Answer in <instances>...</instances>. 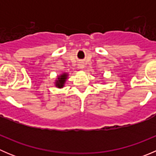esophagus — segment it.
I'll use <instances>...</instances> for the list:
<instances>
[{
	"label": "esophagus",
	"instance_id": "obj_1",
	"mask_svg": "<svg viewBox=\"0 0 156 156\" xmlns=\"http://www.w3.org/2000/svg\"><path fill=\"white\" fill-rule=\"evenodd\" d=\"M79 68H80V69H83V68H84V65H82V64H80Z\"/></svg>",
	"mask_w": 156,
	"mask_h": 156
}]
</instances>
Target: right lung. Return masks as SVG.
Returning <instances> with one entry per match:
<instances>
[{
    "mask_svg": "<svg viewBox=\"0 0 156 156\" xmlns=\"http://www.w3.org/2000/svg\"><path fill=\"white\" fill-rule=\"evenodd\" d=\"M67 77H68V74L67 73H63L61 75L58 76L57 79L56 80V87L59 88H62L64 87V84H65L66 81L67 79Z\"/></svg>",
    "mask_w": 156,
    "mask_h": 156,
    "instance_id": "right-lung-1",
    "label": "right lung"
}]
</instances>
